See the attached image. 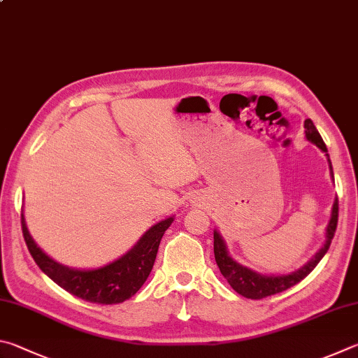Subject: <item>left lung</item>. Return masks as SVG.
I'll return each mask as SVG.
<instances>
[{
	"label": "left lung",
	"mask_w": 358,
	"mask_h": 358,
	"mask_svg": "<svg viewBox=\"0 0 358 358\" xmlns=\"http://www.w3.org/2000/svg\"><path fill=\"white\" fill-rule=\"evenodd\" d=\"M303 128H305V138H307V141L311 142V144H315L327 157L330 177H332V181H334L332 162H330L327 147L324 144L320 131H317L315 123L310 119L303 122ZM336 224H338V197H335L334 200L332 214H330V220L326 229V243L322 244V247L315 253L313 258H310L302 268L292 271L289 274L266 275V274H259V272L253 271L250 268H247V266H243L241 263H238L236 259L229 253L224 238L217 230H214V258H216L220 274L227 278V282L230 283V287L235 289L238 294H241L247 299H263L294 287V285L303 280V278L316 268L317 263L321 262L322 257L326 255L329 250L330 243H332L334 235H335Z\"/></svg>",
	"instance_id": "8db88e82"
}]
</instances>
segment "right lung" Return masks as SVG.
<instances>
[{"mask_svg": "<svg viewBox=\"0 0 358 358\" xmlns=\"http://www.w3.org/2000/svg\"><path fill=\"white\" fill-rule=\"evenodd\" d=\"M175 216H169L152 225L131 249L114 262L94 269L70 268L48 257L32 239L22 213V230L24 243L38 268L51 280L80 299L94 303H122L134 296L150 275L158 247L164 231Z\"/></svg>", "mask_w": 358, "mask_h": 358, "instance_id": "add662e5", "label": "right lung"}]
</instances>
